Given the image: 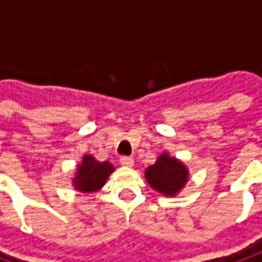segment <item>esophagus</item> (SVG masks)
Returning <instances> with one entry per match:
<instances>
[{"label": "esophagus", "mask_w": 262, "mask_h": 262, "mask_svg": "<svg viewBox=\"0 0 262 262\" xmlns=\"http://www.w3.org/2000/svg\"><path fill=\"white\" fill-rule=\"evenodd\" d=\"M120 164L124 167H132L133 165V158L132 157H121L120 158Z\"/></svg>", "instance_id": "1"}]
</instances>
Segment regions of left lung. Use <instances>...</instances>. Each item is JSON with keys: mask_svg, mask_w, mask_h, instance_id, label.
<instances>
[{"mask_svg": "<svg viewBox=\"0 0 262 262\" xmlns=\"http://www.w3.org/2000/svg\"><path fill=\"white\" fill-rule=\"evenodd\" d=\"M145 179L149 186L165 196H174L185 188L189 179L186 165L168 152H163L145 170Z\"/></svg>", "mask_w": 262, "mask_h": 262, "instance_id": "1", "label": "left lung"}]
</instances>
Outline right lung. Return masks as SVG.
<instances>
[{
  "instance_id": "add662e5",
  "label": "right lung",
  "mask_w": 262,
  "mask_h": 262,
  "mask_svg": "<svg viewBox=\"0 0 262 262\" xmlns=\"http://www.w3.org/2000/svg\"><path fill=\"white\" fill-rule=\"evenodd\" d=\"M113 171L114 165L108 161H98L92 155H83L73 179L74 189L83 193L97 192L105 185Z\"/></svg>"
}]
</instances>
